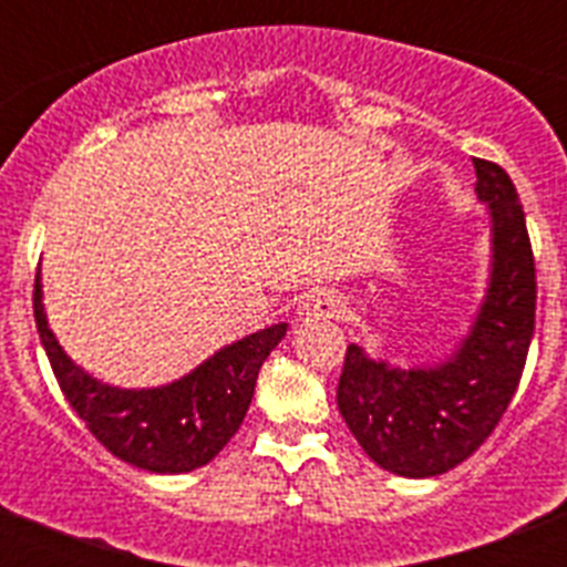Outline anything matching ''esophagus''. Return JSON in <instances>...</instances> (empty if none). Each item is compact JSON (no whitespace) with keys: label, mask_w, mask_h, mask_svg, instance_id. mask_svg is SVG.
I'll list each match as a JSON object with an SVG mask.
<instances>
[{"label":"esophagus","mask_w":567,"mask_h":567,"mask_svg":"<svg viewBox=\"0 0 567 567\" xmlns=\"http://www.w3.org/2000/svg\"><path fill=\"white\" fill-rule=\"evenodd\" d=\"M340 312V295L332 289H312L309 295H303V300L298 303V320L309 323V320H327L334 318Z\"/></svg>","instance_id":"34e87169"}]
</instances>
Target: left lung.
I'll return each mask as SVG.
<instances>
[{"mask_svg":"<svg viewBox=\"0 0 567 567\" xmlns=\"http://www.w3.org/2000/svg\"><path fill=\"white\" fill-rule=\"evenodd\" d=\"M488 209V278L465 334L432 363L400 365L349 343L338 409L380 468L437 477L477 452L508 409L534 338L537 275L519 195L508 173L474 158Z\"/></svg>","mask_w":567,"mask_h":567,"instance_id":"left-lung-1","label":"left lung"}]
</instances>
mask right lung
Returning a JSON list of instances; mask_svg holds the SVG:
<instances>
[{
	"instance_id": "add662e5",
	"label": "right lung",
	"mask_w": 567,
	"mask_h": 567,
	"mask_svg": "<svg viewBox=\"0 0 567 567\" xmlns=\"http://www.w3.org/2000/svg\"><path fill=\"white\" fill-rule=\"evenodd\" d=\"M33 315L73 412L107 452L153 474H187L221 452L247 417L260 365L289 329V323H272L221 346L178 380L124 389L93 378L64 352L44 312L42 275H37Z\"/></svg>"
}]
</instances>
